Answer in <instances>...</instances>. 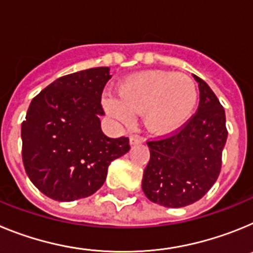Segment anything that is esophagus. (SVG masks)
I'll return each mask as SVG.
<instances>
[{"label": "esophagus", "mask_w": 253, "mask_h": 253, "mask_svg": "<svg viewBox=\"0 0 253 253\" xmlns=\"http://www.w3.org/2000/svg\"><path fill=\"white\" fill-rule=\"evenodd\" d=\"M143 139L140 137H137V135H131L130 137V144L131 146H135V144H139L142 143Z\"/></svg>", "instance_id": "1"}]
</instances>
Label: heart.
<instances>
[{
  "instance_id": "b5f03b06",
  "label": "heart",
  "mask_w": 253,
  "mask_h": 253,
  "mask_svg": "<svg viewBox=\"0 0 253 253\" xmlns=\"http://www.w3.org/2000/svg\"><path fill=\"white\" fill-rule=\"evenodd\" d=\"M198 90L193 78L184 73L149 71L128 78L118 90V99L107 100L109 113L126 123L143 113L146 126L166 133L178 128L193 114Z\"/></svg>"
}]
</instances>
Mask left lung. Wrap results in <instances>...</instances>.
Wrapping results in <instances>:
<instances>
[{
    "label": "left lung",
    "instance_id": "left-lung-1",
    "mask_svg": "<svg viewBox=\"0 0 253 253\" xmlns=\"http://www.w3.org/2000/svg\"><path fill=\"white\" fill-rule=\"evenodd\" d=\"M198 111L172 133L147 140L151 158L143 172L147 198L167 208L198 202L213 186L222 169L227 142L225 113L215 93L198 76Z\"/></svg>",
    "mask_w": 253,
    "mask_h": 253
}]
</instances>
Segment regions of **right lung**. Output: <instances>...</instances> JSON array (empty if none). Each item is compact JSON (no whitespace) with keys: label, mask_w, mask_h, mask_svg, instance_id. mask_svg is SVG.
<instances>
[{"label":"right lung","mask_w":253,"mask_h":253,"mask_svg":"<svg viewBox=\"0 0 253 253\" xmlns=\"http://www.w3.org/2000/svg\"><path fill=\"white\" fill-rule=\"evenodd\" d=\"M109 67L63 76L35 96L21 124L22 162L48 198L73 202L104 185L111 161L130 149L128 137L109 138L100 126Z\"/></svg>","instance_id":"add662e5"}]
</instances>
